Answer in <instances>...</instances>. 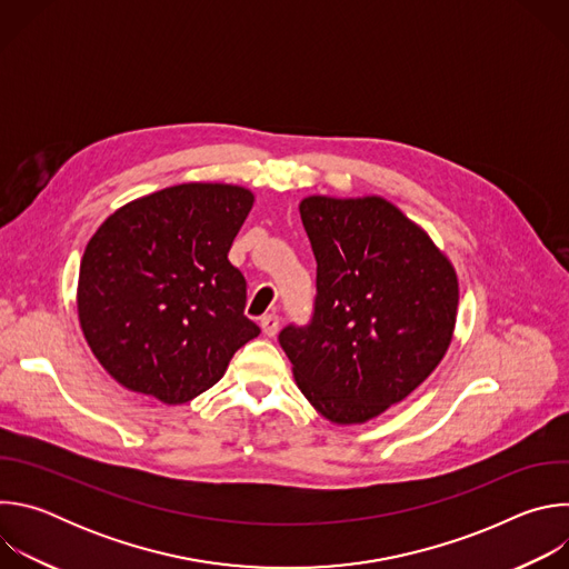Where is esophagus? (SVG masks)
I'll use <instances>...</instances> for the list:
<instances>
[{
	"instance_id": "obj_1",
	"label": "esophagus",
	"mask_w": 569,
	"mask_h": 569,
	"mask_svg": "<svg viewBox=\"0 0 569 569\" xmlns=\"http://www.w3.org/2000/svg\"><path fill=\"white\" fill-rule=\"evenodd\" d=\"M261 329L268 338H274L277 331H279V317L274 312H268L261 317Z\"/></svg>"
}]
</instances>
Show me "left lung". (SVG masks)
I'll list each match as a JSON object with an SVG mask.
<instances>
[{"label": "left lung", "instance_id": "1", "mask_svg": "<svg viewBox=\"0 0 569 569\" xmlns=\"http://www.w3.org/2000/svg\"><path fill=\"white\" fill-rule=\"evenodd\" d=\"M317 261L306 323L279 345L315 410L362 423L410 396L441 362L459 288L428 233L382 198L312 196L299 204Z\"/></svg>", "mask_w": 569, "mask_h": 569}]
</instances>
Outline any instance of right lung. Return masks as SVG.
I'll return each mask as SVG.
<instances>
[{
  "mask_svg": "<svg viewBox=\"0 0 569 569\" xmlns=\"http://www.w3.org/2000/svg\"><path fill=\"white\" fill-rule=\"evenodd\" d=\"M252 202L231 184H178L99 227L80 261L78 317L117 382L187 402L261 333L246 317V277L227 259Z\"/></svg>",
  "mask_w": 569,
  "mask_h": 569,
  "instance_id": "obj_1",
  "label": "right lung"
}]
</instances>
